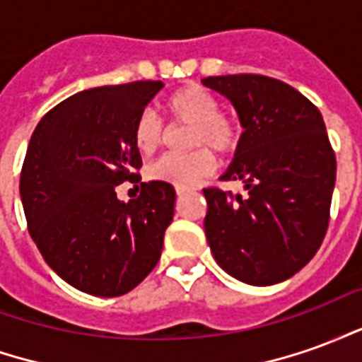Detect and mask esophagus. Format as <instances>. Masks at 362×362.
Masks as SVG:
<instances>
[{
  "label": "esophagus",
  "mask_w": 362,
  "mask_h": 362,
  "mask_svg": "<svg viewBox=\"0 0 362 362\" xmlns=\"http://www.w3.org/2000/svg\"><path fill=\"white\" fill-rule=\"evenodd\" d=\"M188 192H189L188 188H176V196H178V197L186 196V194H188Z\"/></svg>",
  "instance_id": "1"
}]
</instances>
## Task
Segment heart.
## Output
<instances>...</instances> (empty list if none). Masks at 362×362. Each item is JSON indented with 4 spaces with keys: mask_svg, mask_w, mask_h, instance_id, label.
I'll return each instance as SVG.
<instances>
[{
    "mask_svg": "<svg viewBox=\"0 0 362 362\" xmlns=\"http://www.w3.org/2000/svg\"><path fill=\"white\" fill-rule=\"evenodd\" d=\"M165 110L176 124H188L189 147L209 145L219 153H230L238 143L235 122L219 112V100L197 85H186L166 98ZM163 143V126L153 112H141L135 119L134 145L141 155H153ZM215 168L211 151L196 149L184 155H166L147 168L151 180L174 188H189Z\"/></svg>",
    "mask_w": 362,
    "mask_h": 362,
    "instance_id": "obj_1",
    "label": "heart"
}]
</instances>
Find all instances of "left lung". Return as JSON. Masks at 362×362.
<instances>
[{
	"mask_svg": "<svg viewBox=\"0 0 362 362\" xmlns=\"http://www.w3.org/2000/svg\"><path fill=\"white\" fill-rule=\"evenodd\" d=\"M235 106L243 135L221 180L246 196L205 188L207 244L221 269L267 287L293 277L318 252L329 223L335 155L314 104L264 75L202 79Z\"/></svg>",
	"mask_w": 362,
	"mask_h": 362,
	"instance_id": "left-lung-1",
	"label": "left lung"
}]
</instances>
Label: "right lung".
I'll use <instances>...</instances> for the list:
<instances>
[{
  "mask_svg": "<svg viewBox=\"0 0 362 362\" xmlns=\"http://www.w3.org/2000/svg\"><path fill=\"white\" fill-rule=\"evenodd\" d=\"M163 81L96 87L44 116L28 143L21 202L44 262L87 295L119 296L157 266L176 192L141 182V196L119 202L116 186L141 168L134 126Z\"/></svg>",
  "mask_w": 362,
  "mask_h": 362,
  "instance_id": "1",
  "label": "right lung"
}]
</instances>
